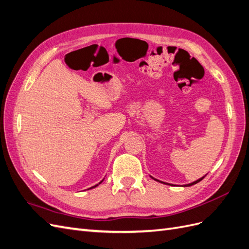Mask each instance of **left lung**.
Returning a JSON list of instances; mask_svg holds the SVG:
<instances>
[{
	"instance_id": "1",
	"label": "left lung",
	"mask_w": 249,
	"mask_h": 249,
	"mask_svg": "<svg viewBox=\"0 0 249 249\" xmlns=\"http://www.w3.org/2000/svg\"><path fill=\"white\" fill-rule=\"evenodd\" d=\"M206 176H203L202 178H198V179H196V180H194V182H192V183H190V184H186V185H183L182 187H190V186H192V185H194V184H197V183H199L200 182V180L203 178H205ZM150 178H154L155 180H157V182H160V183H163V184H167V183H164V182H161V180H159V179H157V178H153L152 176H150ZM167 185H170V184H167Z\"/></svg>"
}]
</instances>
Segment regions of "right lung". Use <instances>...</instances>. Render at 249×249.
I'll use <instances>...</instances> for the list:
<instances>
[{
    "label": "right lung",
    "mask_w": 249,
    "mask_h": 249,
    "mask_svg": "<svg viewBox=\"0 0 249 249\" xmlns=\"http://www.w3.org/2000/svg\"><path fill=\"white\" fill-rule=\"evenodd\" d=\"M103 180H104V179H102V180H101V182H100V183H99V184H96V185H95V186H93V187H91V188H95V187H97V186H99V185H100V184H101V183H102V182H103ZM91 188H89V189H91Z\"/></svg>",
    "instance_id": "add662e5"
}]
</instances>
